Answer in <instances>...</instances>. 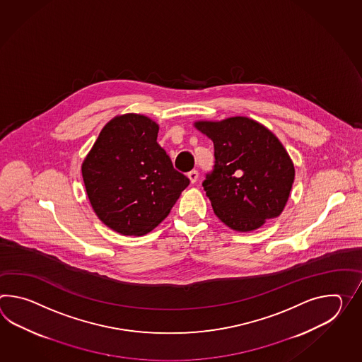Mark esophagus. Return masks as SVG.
Returning a JSON list of instances; mask_svg holds the SVG:
<instances>
[{"instance_id": "obj_1", "label": "esophagus", "mask_w": 362, "mask_h": 362, "mask_svg": "<svg viewBox=\"0 0 362 362\" xmlns=\"http://www.w3.org/2000/svg\"><path fill=\"white\" fill-rule=\"evenodd\" d=\"M187 177H189L191 183H196V182H197V179H199V171H197V170H192V171H189V173H188V175H187Z\"/></svg>"}]
</instances>
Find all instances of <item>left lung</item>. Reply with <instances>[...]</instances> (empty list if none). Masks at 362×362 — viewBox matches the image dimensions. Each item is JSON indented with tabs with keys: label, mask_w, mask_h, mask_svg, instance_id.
I'll use <instances>...</instances> for the list:
<instances>
[{
	"label": "left lung",
	"mask_w": 362,
	"mask_h": 362,
	"mask_svg": "<svg viewBox=\"0 0 362 362\" xmlns=\"http://www.w3.org/2000/svg\"><path fill=\"white\" fill-rule=\"evenodd\" d=\"M194 127L214 144V169L202 185L216 216L240 233L279 217L295 168L278 137L247 117L194 122Z\"/></svg>",
	"instance_id": "obj_1"
}]
</instances>
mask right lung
<instances>
[{
  "label": "right lung",
  "mask_w": 362,
  "mask_h": 362,
  "mask_svg": "<svg viewBox=\"0 0 362 362\" xmlns=\"http://www.w3.org/2000/svg\"><path fill=\"white\" fill-rule=\"evenodd\" d=\"M158 129L141 114L118 115L105 124L81 165L89 202L115 233L152 231L189 185L157 143Z\"/></svg>",
  "instance_id": "right-lung-1"
}]
</instances>
